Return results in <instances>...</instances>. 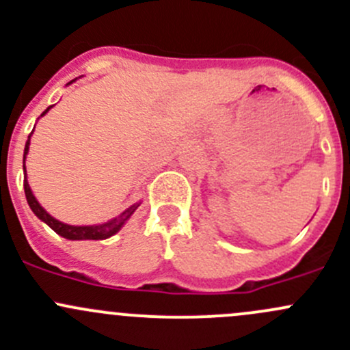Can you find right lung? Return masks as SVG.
<instances>
[{"label": "right lung", "mask_w": 350, "mask_h": 350, "mask_svg": "<svg viewBox=\"0 0 350 350\" xmlns=\"http://www.w3.org/2000/svg\"><path fill=\"white\" fill-rule=\"evenodd\" d=\"M70 83H74V79L70 81ZM49 109H51V107L45 109V111L42 113L40 116H44L45 113L49 111ZM28 146H30V137H28L27 144H25L23 171H25V157H27V154H28ZM23 188H25V196H27V201H28V204H30L31 211H33V213L37 215V217L40 218L42 221H45V224H47L49 227H51L52 230L55 232V234H59V235H61V237H64V239H69V241H103V239L111 237V235H115L116 232H118L120 228L123 227V224H125V221L129 220L130 217H132L133 211H135L137 208L140 206V203L132 204V206L126 208V210L123 211V213H120L118 217L113 218V220L107 221V224H101V225H83V227H76V225L62 224V221L55 220L54 217H51V215H49L47 211H45L44 208L40 206V203H38V201H37V198L33 196V193H31L30 185H28L27 178L23 179Z\"/></svg>", "instance_id": "obj_1"}]
</instances>
